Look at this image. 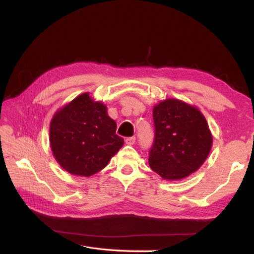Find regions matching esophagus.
<instances>
[{"label": "esophagus", "mask_w": 254, "mask_h": 254, "mask_svg": "<svg viewBox=\"0 0 254 254\" xmlns=\"http://www.w3.org/2000/svg\"><path fill=\"white\" fill-rule=\"evenodd\" d=\"M125 142H126V144H127V145H133V144L135 143V137H134V136L127 137Z\"/></svg>", "instance_id": "esophagus-1"}]
</instances>
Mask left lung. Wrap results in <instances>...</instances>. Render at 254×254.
I'll use <instances>...</instances> for the list:
<instances>
[{"label":"left lung","instance_id":"left-lung-1","mask_svg":"<svg viewBox=\"0 0 254 254\" xmlns=\"http://www.w3.org/2000/svg\"><path fill=\"white\" fill-rule=\"evenodd\" d=\"M155 141L149 151L151 170L167 181L198 171L211 151L213 135L202 112L177 98L153 106Z\"/></svg>","mask_w":254,"mask_h":254}]
</instances>
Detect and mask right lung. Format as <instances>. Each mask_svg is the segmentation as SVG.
<instances>
[{"label": "right lung", "instance_id": "obj_1", "mask_svg": "<svg viewBox=\"0 0 254 254\" xmlns=\"http://www.w3.org/2000/svg\"><path fill=\"white\" fill-rule=\"evenodd\" d=\"M115 130L117 123L107 106L86 92L54 114L50 124L53 156L71 175L90 177L108 165L124 145Z\"/></svg>", "mask_w": 254, "mask_h": 254}]
</instances>
